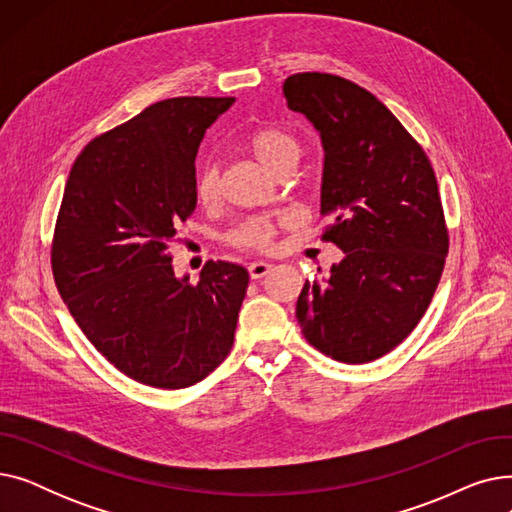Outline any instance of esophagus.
<instances>
[{
	"mask_svg": "<svg viewBox=\"0 0 512 512\" xmlns=\"http://www.w3.org/2000/svg\"><path fill=\"white\" fill-rule=\"evenodd\" d=\"M270 263H265V261H255V263H251L249 265V276L253 278V280H259V278H263V276H267V272H270Z\"/></svg>",
	"mask_w": 512,
	"mask_h": 512,
	"instance_id": "esophagus-1",
	"label": "esophagus"
}]
</instances>
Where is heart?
<instances>
[{"label": "heart", "mask_w": 512, "mask_h": 512, "mask_svg": "<svg viewBox=\"0 0 512 512\" xmlns=\"http://www.w3.org/2000/svg\"><path fill=\"white\" fill-rule=\"evenodd\" d=\"M247 143L261 164L276 174L282 172L284 168H292L301 155V143L297 139V134L284 126H261L249 134ZM195 191H197V197L205 203L218 197L220 170L213 161H205V164L199 168L195 178ZM274 232H276V224L272 220L251 218L238 224L230 232L228 240L238 247L265 249L270 247Z\"/></svg>", "instance_id": "obj_1"}]
</instances>
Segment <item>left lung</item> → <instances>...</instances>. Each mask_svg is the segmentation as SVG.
Masks as SVG:
<instances>
[{"mask_svg":"<svg viewBox=\"0 0 512 512\" xmlns=\"http://www.w3.org/2000/svg\"><path fill=\"white\" fill-rule=\"evenodd\" d=\"M282 91L321 137L324 238L344 251L326 282H305L297 319L319 353L369 363L415 330L438 288L448 230L436 174L388 107L351 80L303 72Z\"/></svg>","mask_w":512,"mask_h":512,"instance_id":"left-lung-1","label":"left lung"}]
</instances>
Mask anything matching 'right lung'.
<instances>
[{
	"mask_svg": "<svg viewBox=\"0 0 512 512\" xmlns=\"http://www.w3.org/2000/svg\"><path fill=\"white\" fill-rule=\"evenodd\" d=\"M234 97L157 101L93 139L70 170L51 245L60 297L97 351L128 378L178 390L234 344L249 272L207 261L176 278L170 240L197 207L195 157Z\"/></svg>",
	"mask_w": 512,
	"mask_h": 512,
	"instance_id": "1",
	"label": "right lung"
}]
</instances>
